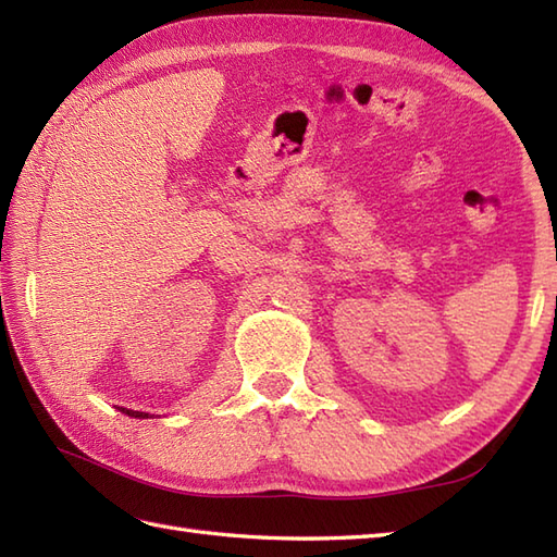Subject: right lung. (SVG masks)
Masks as SVG:
<instances>
[{"label":"right lung","mask_w":557,"mask_h":557,"mask_svg":"<svg viewBox=\"0 0 557 557\" xmlns=\"http://www.w3.org/2000/svg\"><path fill=\"white\" fill-rule=\"evenodd\" d=\"M122 411H126L128 417H136V419H146L148 413H144V411H132V409H122Z\"/></svg>","instance_id":"right-lung-1"}]
</instances>
